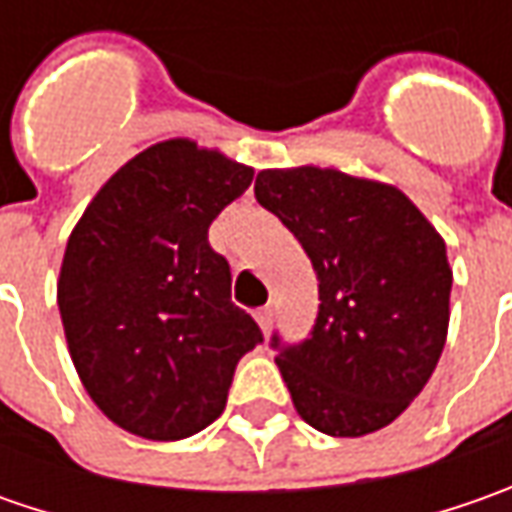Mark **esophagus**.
<instances>
[{"mask_svg":"<svg viewBox=\"0 0 512 512\" xmlns=\"http://www.w3.org/2000/svg\"><path fill=\"white\" fill-rule=\"evenodd\" d=\"M256 322H259V327L267 333L270 325H273V307H262V310H256Z\"/></svg>","mask_w":512,"mask_h":512,"instance_id":"esophagus-1","label":"esophagus"}]
</instances>
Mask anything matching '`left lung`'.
<instances>
[{"instance_id": "1", "label": "left lung", "mask_w": 512, "mask_h": 512, "mask_svg": "<svg viewBox=\"0 0 512 512\" xmlns=\"http://www.w3.org/2000/svg\"><path fill=\"white\" fill-rule=\"evenodd\" d=\"M259 205L302 242L319 279L310 339L279 347L296 413L356 439L402 416L436 370L453 270L439 230L399 187L336 168H270Z\"/></svg>"}]
</instances>
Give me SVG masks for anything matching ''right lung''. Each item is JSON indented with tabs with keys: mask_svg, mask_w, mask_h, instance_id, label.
Wrapping results in <instances>:
<instances>
[{
	"mask_svg": "<svg viewBox=\"0 0 512 512\" xmlns=\"http://www.w3.org/2000/svg\"><path fill=\"white\" fill-rule=\"evenodd\" d=\"M250 182L253 168L222 150L165 139L116 170L70 230L56 282L70 359L96 407L133 436L205 430L262 342L207 242Z\"/></svg>",
	"mask_w": 512,
	"mask_h": 512,
	"instance_id": "right-lung-1",
	"label": "right lung"
}]
</instances>
